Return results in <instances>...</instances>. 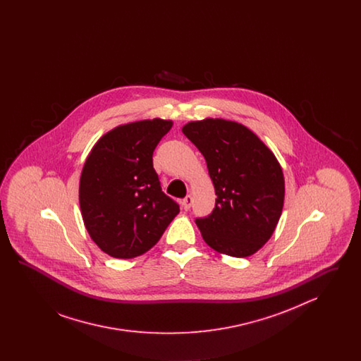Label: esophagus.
Here are the masks:
<instances>
[{
	"mask_svg": "<svg viewBox=\"0 0 361 361\" xmlns=\"http://www.w3.org/2000/svg\"><path fill=\"white\" fill-rule=\"evenodd\" d=\"M181 206H183V208H184L185 211H188L190 206H192V196H190V195H187V196L183 199Z\"/></svg>",
	"mask_w": 361,
	"mask_h": 361,
	"instance_id": "obj_1",
	"label": "esophagus"
}]
</instances>
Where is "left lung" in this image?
Returning a JSON list of instances; mask_svg holds the SVG:
<instances>
[{"label": "left lung", "instance_id": "8db88e82", "mask_svg": "<svg viewBox=\"0 0 361 361\" xmlns=\"http://www.w3.org/2000/svg\"><path fill=\"white\" fill-rule=\"evenodd\" d=\"M184 135L204 155L215 208L196 224L207 245L247 257L272 237L284 204V176L275 154L247 127L207 118L189 121Z\"/></svg>", "mask_w": 361, "mask_h": 361}]
</instances>
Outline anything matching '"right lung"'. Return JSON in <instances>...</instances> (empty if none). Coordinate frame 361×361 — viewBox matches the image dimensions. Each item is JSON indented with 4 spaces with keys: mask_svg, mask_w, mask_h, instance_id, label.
I'll use <instances>...</instances> for the list:
<instances>
[{
    "mask_svg": "<svg viewBox=\"0 0 361 361\" xmlns=\"http://www.w3.org/2000/svg\"><path fill=\"white\" fill-rule=\"evenodd\" d=\"M172 121L121 124L100 137L80 178V207L86 230L104 253L134 258L162 237L180 212L153 168L157 145Z\"/></svg>",
    "mask_w": 361,
    "mask_h": 361,
    "instance_id": "obj_1",
    "label": "right lung"
}]
</instances>
